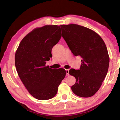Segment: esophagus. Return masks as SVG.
Masks as SVG:
<instances>
[{
    "label": "esophagus",
    "mask_w": 120,
    "mask_h": 120,
    "mask_svg": "<svg viewBox=\"0 0 120 120\" xmlns=\"http://www.w3.org/2000/svg\"><path fill=\"white\" fill-rule=\"evenodd\" d=\"M69 69H66V76H68L69 75Z\"/></svg>",
    "instance_id": "obj_1"
}]
</instances>
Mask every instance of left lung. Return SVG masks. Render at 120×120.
I'll list each match as a JSON object with an SVG mask.
<instances>
[{
  "instance_id": "obj_1",
  "label": "left lung",
  "mask_w": 120,
  "mask_h": 120,
  "mask_svg": "<svg viewBox=\"0 0 120 120\" xmlns=\"http://www.w3.org/2000/svg\"><path fill=\"white\" fill-rule=\"evenodd\" d=\"M62 37L75 56H80L79 70L71 69L70 75L76 78L71 90L77 96L89 97L100 88L106 77L109 57L104 41L89 28L77 24L61 25Z\"/></svg>"
}]
</instances>
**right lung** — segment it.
<instances>
[{"mask_svg":"<svg viewBox=\"0 0 120 120\" xmlns=\"http://www.w3.org/2000/svg\"><path fill=\"white\" fill-rule=\"evenodd\" d=\"M61 37L57 25L38 27L21 41L15 56L18 75L28 92L39 100L56 96L58 86L66 76L63 68L53 69L46 66L52 57L51 50Z\"/></svg>","mask_w":120,"mask_h":120,"instance_id":"obj_1","label":"right lung"}]
</instances>
